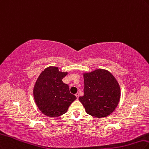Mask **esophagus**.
I'll use <instances>...</instances> for the list:
<instances>
[{"label": "esophagus", "mask_w": 149, "mask_h": 149, "mask_svg": "<svg viewBox=\"0 0 149 149\" xmlns=\"http://www.w3.org/2000/svg\"><path fill=\"white\" fill-rule=\"evenodd\" d=\"M75 96H76V97H77V98H79V93H77L76 94H75Z\"/></svg>", "instance_id": "obj_1"}]
</instances>
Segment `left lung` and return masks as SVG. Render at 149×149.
Listing matches in <instances>:
<instances>
[{
  "mask_svg": "<svg viewBox=\"0 0 149 149\" xmlns=\"http://www.w3.org/2000/svg\"><path fill=\"white\" fill-rule=\"evenodd\" d=\"M84 77V95L79 99L86 112L96 118L108 116L119 102L121 91L117 80L103 69L85 73Z\"/></svg>",
  "mask_w": 149,
  "mask_h": 149,
  "instance_id": "left-lung-1",
  "label": "left lung"
}]
</instances>
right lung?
<instances>
[{"instance_id":"1","label":"right lung","mask_w":149,"mask_h":149,"mask_svg":"<svg viewBox=\"0 0 149 149\" xmlns=\"http://www.w3.org/2000/svg\"><path fill=\"white\" fill-rule=\"evenodd\" d=\"M68 72L59 71L56 67H49L38 78L33 89L35 103L46 116L58 117L65 113L76 97L70 93L68 84L62 81Z\"/></svg>"}]
</instances>
